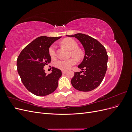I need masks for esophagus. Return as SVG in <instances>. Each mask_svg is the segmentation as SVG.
Masks as SVG:
<instances>
[{
	"label": "esophagus",
	"instance_id": "obj_1",
	"mask_svg": "<svg viewBox=\"0 0 132 132\" xmlns=\"http://www.w3.org/2000/svg\"><path fill=\"white\" fill-rule=\"evenodd\" d=\"M62 73H63V74H65V73H67V71H64V70H63V71H62Z\"/></svg>",
	"mask_w": 132,
	"mask_h": 132
}]
</instances>
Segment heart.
<instances>
[{
  "mask_svg": "<svg viewBox=\"0 0 132 132\" xmlns=\"http://www.w3.org/2000/svg\"><path fill=\"white\" fill-rule=\"evenodd\" d=\"M62 43L68 49L71 51V54L73 57L77 58L80 57L81 53L80 51L77 50L78 45L74 39L71 38H65L62 41ZM55 50H56V45L55 44H53L51 46L49 49V54L52 58H54L55 57V55H56ZM75 60L71 58L68 60H58L55 62L54 65L57 68L65 71L69 70L71 67L75 64Z\"/></svg>",
  "mask_w": 132,
  "mask_h": 132,
  "instance_id": "obj_1",
  "label": "heart"
}]
</instances>
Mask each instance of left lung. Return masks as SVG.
I'll list each match as a JSON object with an SVG mask.
<instances>
[{
	"mask_svg": "<svg viewBox=\"0 0 132 132\" xmlns=\"http://www.w3.org/2000/svg\"><path fill=\"white\" fill-rule=\"evenodd\" d=\"M68 36L78 39L85 50L84 57L78 65L82 70L75 72L71 80V85L79 91L93 90L100 85L107 70L108 55L105 48L96 39L85 34Z\"/></svg>",
	"mask_w": 132,
	"mask_h": 132,
	"instance_id": "left-lung-1",
	"label": "left lung"
}]
</instances>
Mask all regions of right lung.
Segmentation results:
<instances>
[{
	"mask_svg": "<svg viewBox=\"0 0 132 132\" xmlns=\"http://www.w3.org/2000/svg\"><path fill=\"white\" fill-rule=\"evenodd\" d=\"M61 37L41 36L31 42L21 52L17 59V70L21 81L30 93L38 96L51 94L57 88L61 70L52 68L47 75L44 67L50 63L49 48Z\"/></svg>",
	"mask_w": 132,
	"mask_h": 132,
	"instance_id": "1",
	"label": "right lung"
}]
</instances>
